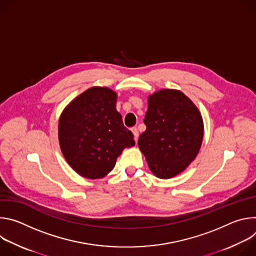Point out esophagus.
<instances>
[{
    "label": "esophagus",
    "mask_w": 256,
    "mask_h": 256,
    "mask_svg": "<svg viewBox=\"0 0 256 256\" xmlns=\"http://www.w3.org/2000/svg\"><path fill=\"white\" fill-rule=\"evenodd\" d=\"M132 134L134 136V140H138V128H132Z\"/></svg>",
    "instance_id": "obj_1"
}]
</instances>
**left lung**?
I'll list each match as a JSON object with an SVG mask.
<instances>
[{
    "label": "left lung",
    "mask_w": 256,
    "mask_h": 256,
    "mask_svg": "<svg viewBox=\"0 0 256 256\" xmlns=\"http://www.w3.org/2000/svg\"><path fill=\"white\" fill-rule=\"evenodd\" d=\"M138 144L150 170L159 178L184 171L196 157L204 138L202 116L192 101L177 90H161L148 99Z\"/></svg>",
    "instance_id": "left-lung-1"
}]
</instances>
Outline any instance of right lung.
<instances>
[{"mask_svg":"<svg viewBox=\"0 0 256 256\" xmlns=\"http://www.w3.org/2000/svg\"><path fill=\"white\" fill-rule=\"evenodd\" d=\"M116 94L92 87L72 100L58 122L64 157L78 174L90 179L110 172L124 148L136 144L116 109Z\"/></svg>","mask_w":256,"mask_h":256,"instance_id":"add662e5","label":"right lung"}]
</instances>
